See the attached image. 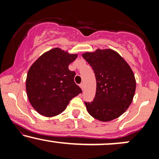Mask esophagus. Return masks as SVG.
<instances>
[{"instance_id": "34e87169", "label": "esophagus", "mask_w": 159, "mask_h": 159, "mask_svg": "<svg viewBox=\"0 0 159 159\" xmlns=\"http://www.w3.org/2000/svg\"><path fill=\"white\" fill-rule=\"evenodd\" d=\"M80 87H81L82 90H83L84 89V83H81V84H80Z\"/></svg>"}]
</instances>
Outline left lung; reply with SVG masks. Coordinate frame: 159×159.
<instances>
[{"mask_svg": "<svg viewBox=\"0 0 159 159\" xmlns=\"http://www.w3.org/2000/svg\"><path fill=\"white\" fill-rule=\"evenodd\" d=\"M82 57L92 66L96 79L93 101L84 102L95 119L108 122L119 117L132 103L136 81L130 66L112 49H96Z\"/></svg>", "mask_w": 159, "mask_h": 159, "instance_id": "8db88e82", "label": "left lung"}]
</instances>
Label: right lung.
<instances>
[{"label": "right lung", "mask_w": 159, "mask_h": 159, "mask_svg": "<svg viewBox=\"0 0 159 159\" xmlns=\"http://www.w3.org/2000/svg\"><path fill=\"white\" fill-rule=\"evenodd\" d=\"M77 54L54 48L45 52L31 65L27 72L26 91L30 105L45 116L60 114L69 101L82 93L74 81L75 72L69 65Z\"/></svg>", "instance_id": "add662e5"}]
</instances>
